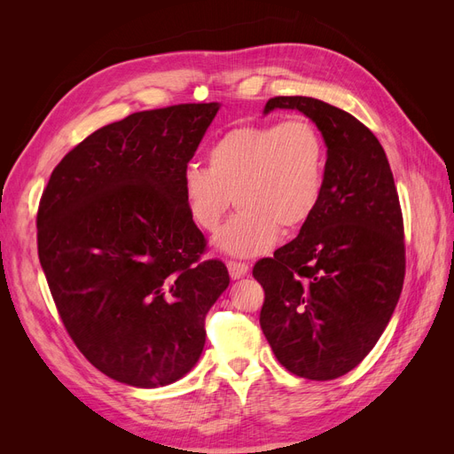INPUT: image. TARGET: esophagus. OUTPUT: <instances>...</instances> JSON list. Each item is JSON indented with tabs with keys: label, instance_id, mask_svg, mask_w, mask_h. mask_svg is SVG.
Wrapping results in <instances>:
<instances>
[{
	"label": "esophagus",
	"instance_id": "obj_1",
	"mask_svg": "<svg viewBox=\"0 0 454 454\" xmlns=\"http://www.w3.org/2000/svg\"><path fill=\"white\" fill-rule=\"evenodd\" d=\"M227 269H229V274H231L232 280H239V278L246 277V274H248V270H250V267L246 263H240V261H229Z\"/></svg>",
	"mask_w": 454,
	"mask_h": 454
}]
</instances>
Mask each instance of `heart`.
I'll use <instances>...</instances> for the list:
<instances>
[{
    "label": "heart",
    "mask_w": 454,
    "mask_h": 454,
    "mask_svg": "<svg viewBox=\"0 0 454 454\" xmlns=\"http://www.w3.org/2000/svg\"><path fill=\"white\" fill-rule=\"evenodd\" d=\"M327 151L309 119L237 127L212 144L208 168L187 164L180 191L199 229L214 231L232 204L239 214L217 231L219 252L255 257L278 242L280 229L305 225L324 195Z\"/></svg>",
    "instance_id": "b5f03b06"
}]
</instances>
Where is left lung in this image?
Masks as SVG:
<instances>
[{
  "label": "left lung",
  "instance_id": "8db88e82",
  "mask_svg": "<svg viewBox=\"0 0 454 454\" xmlns=\"http://www.w3.org/2000/svg\"><path fill=\"white\" fill-rule=\"evenodd\" d=\"M297 109L327 147L324 195L297 239L255 263L263 286L261 329L290 373L332 380L348 373L377 345L405 277L403 219L382 145L342 109L277 96L265 104Z\"/></svg>",
  "mask_w": 454,
  "mask_h": 454
}]
</instances>
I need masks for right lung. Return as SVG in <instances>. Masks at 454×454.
<instances>
[{
	"instance_id": "1",
	"label": "right lung",
	"mask_w": 454,
	"mask_h": 454,
	"mask_svg": "<svg viewBox=\"0 0 454 454\" xmlns=\"http://www.w3.org/2000/svg\"><path fill=\"white\" fill-rule=\"evenodd\" d=\"M222 104L132 114L92 132L52 170L37 252L60 318L104 375L167 387L199 362L204 318L229 286L202 261L180 176Z\"/></svg>"
}]
</instances>
